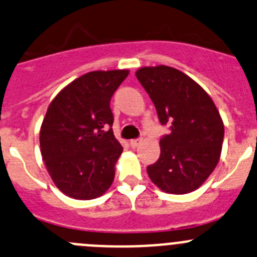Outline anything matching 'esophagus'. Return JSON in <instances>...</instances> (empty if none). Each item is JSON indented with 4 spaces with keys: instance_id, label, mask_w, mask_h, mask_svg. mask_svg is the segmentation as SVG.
<instances>
[{
    "instance_id": "obj_1",
    "label": "esophagus",
    "mask_w": 257,
    "mask_h": 257,
    "mask_svg": "<svg viewBox=\"0 0 257 257\" xmlns=\"http://www.w3.org/2000/svg\"><path fill=\"white\" fill-rule=\"evenodd\" d=\"M141 139H134V140H130V145L131 148H136V146H139V144L141 143Z\"/></svg>"
}]
</instances>
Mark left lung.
Masks as SVG:
<instances>
[{"label": "left lung", "instance_id": "8db88e82", "mask_svg": "<svg viewBox=\"0 0 257 257\" xmlns=\"http://www.w3.org/2000/svg\"><path fill=\"white\" fill-rule=\"evenodd\" d=\"M136 78L148 92L163 126L160 158L148 174L161 190L193 192L209 177L219 160L224 127L211 97L192 78L167 65L145 67Z\"/></svg>", "mask_w": 257, "mask_h": 257}]
</instances>
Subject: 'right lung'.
Wrapping results in <instances>:
<instances>
[{
  "label": "right lung",
  "instance_id": "right-lung-1",
  "mask_svg": "<svg viewBox=\"0 0 257 257\" xmlns=\"http://www.w3.org/2000/svg\"><path fill=\"white\" fill-rule=\"evenodd\" d=\"M128 70L89 72L49 106L40 130L41 155L55 185L75 199L103 194L123 148L112 131V96Z\"/></svg>",
  "mask_w": 257,
  "mask_h": 257
}]
</instances>
